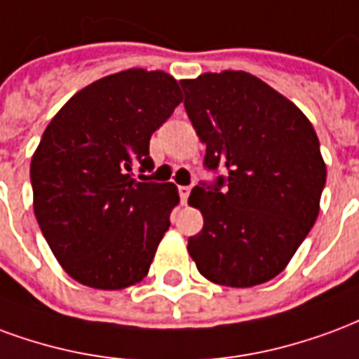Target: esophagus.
<instances>
[{
    "instance_id": "esophagus-1",
    "label": "esophagus",
    "mask_w": 359,
    "mask_h": 359,
    "mask_svg": "<svg viewBox=\"0 0 359 359\" xmlns=\"http://www.w3.org/2000/svg\"><path fill=\"white\" fill-rule=\"evenodd\" d=\"M189 193H191V187H187V185H182V187H180V198H182L183 205L187 203V197H189Z\"/></svg>"
}]
</instances>
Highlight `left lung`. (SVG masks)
I'll use <instances>...</instances> for the list:
<instances>
[{"instance_id":"left-lung-1","label":"left lung","mask_w":359,"mask_h":359,"mask_svg":"<svg viewBox=\"0 0 359 359\" xmlns=\"http://www.w3.org/2000/svg\"><path fill=\"white\" fill-rule=\"evenodd\" d=\"M182 88L205 166L226 168L214 185L191 191L205 226L187 241L189 256L212 283H266L318 219L327 168L316 130L292 101L243 70L206 72Z\"/></svg>"}]
</instances>
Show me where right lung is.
<instances>
[{
  "mask_svg": "<svg viewBox=\"0 0 359 359\" xmlns=\"http://www.w3.org/2000/svg\"><path fill=\"white\" fill-rule=\"evenodd\" d=\"M182 101L174 76L128 69L86 86L47 124L30 162L34 214L78 283L120 290L149 273L180 195L135 180L133 166L153 168L151 135Z\"/></svg>",
  "mask_w": 359,
  "mask_h": 359,
  "instance_id": "1",
  "label": "right lung"
}]
</instances>
